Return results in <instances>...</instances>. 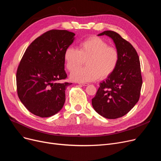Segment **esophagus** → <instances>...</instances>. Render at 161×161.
Returning <instances> with one entry per match:
<instances>
[{
    "mask_svg": "<svg viewBox=\"0 0 161 161\" xmlns=\"http://www.w3.org/2000/svg\"><path fill=\"white\" fill-rule=\"evenodd\" d=\"M79 85H80V86H88V85H89V84L88 83H82V82H79Z\"/></svg>",
    "mask_w": 161,
    "mask_h": 161,
    "instance_id": "1",
    "label": "esophagus"
}]
</instances>
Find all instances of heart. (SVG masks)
I'll use <instances>...</instances> for the list:
<instances>
[{"label": "heart", "instance_id": "b5f03b06", "mask_svg": "<svg viewBox=\"0 0 161 161\" xmlns=\"http://www.w3.org/2000/svg\"><path fill=\"white\" fill-rule=\"evenodd\" d=\"M119 52L109 47L104 40L91 36L82 41L79 48L68 47L64 53L67 68L72 71L70 77L73 81L88 82L100 77L105 79L114 71L119 62ZM86 61L87 66L77 68Z\"/></svg>", "mask_w": 161, "mask_h": 161}]
</instances>
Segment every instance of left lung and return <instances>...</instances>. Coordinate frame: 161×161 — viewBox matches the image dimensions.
<instances>
[{
	"label": "left lung",
	"instance_id": "obj_1",
	"mask_svg": "<svg viewBox=\"0 0 161 161\" xmlns=\"http://www.w3.org/2000/svg\"><path fill=\"white\" fill-rule=\"evenodd\" d=\"M110 37L119 52V62L114 71L100 82L92 99L94 110L109 119L123 117L138 102L142 86L139 56L132 45L116 32L105 31L97 36Z\"/></svg>",
	"mask_w": 161,
	"mask_h": 161
}]
</instances>
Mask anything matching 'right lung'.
I'll return each mask as SVG.
<instances>
[{"label": "right lung", "mask_w": 161, "mask_h": 161, "mask_svg": "<svg viewBox=\"0 0 161 161\" xmlns=\"http://www.w3.org/2000/svg\"><path fill=\"white\" fill-rule=\"evenodd\" d=\"M75 34L67 30H50L31 44L16 73L18 95L35 115L49 117L63 108L65 89L72 83H61L67 74L64 53Z\"/></svg>", "instance_id": "obj_1"}]
</instances>
